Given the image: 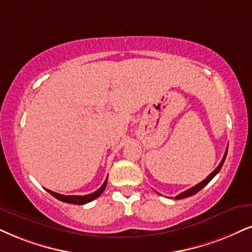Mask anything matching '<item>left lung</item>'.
<instances>
[{
  "label": "left lung",
  "instance_id": "1",
  "mask_svg": "<svg viewBox=\"0 0 252 252\" xmlns=\"http://www.w3.org/2000/svg\"><path fill=\"white\" fill-rule=\"evenodd\" d=\"M226 153H228V147H226V150H225V153H224V157H223V159H222V161L221 162H220V164L219 166L216 167V169L214 170L213 173H210L209 175L207 176L206 179L203 180V181L202 182H200V183H197L196 186H194V187H191V188H189L188 190H186V191H183V192H181V194H179L178 196H175V198L176 200H180V198H186V197H189V196H191V195H195L196 194L197 191H200L202 188L203 187H206V186L208 185V183H209L210 181H212V180L214 179V176L216 175L217 173L220 172V170H221V168H222V166H223V163H224V160H225V158H226Z\"/></svg>",
  "mask_w": 252,
  "mask_h": 252
}]
</instances>
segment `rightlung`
<instances>
[{
    "instance_id": "1",
    "label": "right lung",
    "mask_w": 252,
    "mask_h": 252,
    "mask_svg": "<svg viewBox=\"0 0 252 252\" xmlns=\"http://www.w3.org/2000/svg\"><path fill=\"white\" fill-rule=\"evenodd\" d=\"M106 183H107V179L105 180V182L102 183V186L98 189V190L93 191V192H91V194L83 195V196H82V195H62V194H58V192L49 190V189H46V190H48V192H50L52 196H55L56 198H58V200L62 201V202H65V203L79 204V206H80V204L89 203V202L95 200V198L100 196L101 192L104 191L105 188H106Z\"/></svg>"
}]
</instances>
